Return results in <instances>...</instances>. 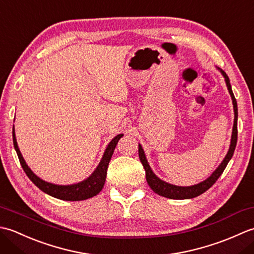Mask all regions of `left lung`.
Instances as JSON below:
<instances>
[{"mask_svg": "<svg viewBox=\"0 0 254 254\" xmlns=\"http://www.w3.org/2000/svg\"><path fill=\"white\" fill-rule=\"evenodd\" d=\"M220 72H222L223 76L225 77L226 84H227V88L229 90L231 99H233L234 110H235V120H234V127H233V135H231V142H230V147H229L228 153H227V155H226V157L224 158L223 163L218 166V168L213 172L212 176L207 178L206 180H204L203 182L198 183V185L192 186V187H177L174 185H169V183L160 180L158 177H156V175L154 174L153 170L150 169V167L147 163L142 146L141 145H138V156H139V159H141V163L145 169V174H146V181L148 183V186L150 187V189H152L155 193L159 194V195H161V196L172 198V199H185V198H192V197H196L198 195H201L202 193L207 191L208 189L217 181L220 175L224 172L226 166H227V164L229 163V160L231 159V157H233L236 145H237V135H238V130H237L238 108H237V101H236V98L234 96L233 89H231L229 77L227 76V74L223 71V69H220Z\"/></svg>", "mask_w": 254, "mask_h": 254, "instance_id": "obj_1", "label": "left lung"}]
</instances>
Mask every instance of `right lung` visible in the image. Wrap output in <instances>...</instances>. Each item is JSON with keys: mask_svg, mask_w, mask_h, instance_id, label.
<instances>
[{"mask_svg": "<svg viewBox=\"0 0 254 254\" xmlns=\"http://www.w3.org/2000/svg\"><path fill=\"white\" fill-rule=\"evenodd\" d=\"M123 136V134H119L108 145L106 148V152L102 156V159L97 167L96 170L89 176L87 179L76 183V185H71V186H57L52 185V183L46 182L41 180L39 177H37L34 172L30 170V168L23 158V156L20 154V150L17 146V142H16L15 137V131L13 128V143L16 153H17L19 163L23 167L25 174L28 176L29 179L35 183V185L40 189L41 191L45 193L49 194V195L63 199V201H83V199H87L97 195L104 188L106 177H107V169L108 165H109V161L112 157V154L115 152V148L119 142V139Z\"/></svg>", "mask_w": 254, "mask_h": 254, "instance_id": "1", "label": "right lung"}]
</instances>
